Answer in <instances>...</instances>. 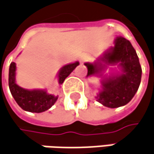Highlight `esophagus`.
Masks as SVG:
<instances>
[{
  "label": "esophagus",
  "instance_id": "obj_1",
  "mask_svg": "<svg viewBox=\"0 0 154 154\" xmlns=\"http://www.w3.org/2000/svg\"><path fill=\"white\" fill-rule=\"evenodd\" d=\"M88 59V56L87 55H82L81 57H80V62L81 63H84V61H86Z\"/></svg>",
  "mask_w": 154,
  "mask_h": 154
}]
</instances>
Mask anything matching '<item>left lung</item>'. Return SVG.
Returning <instances> with one entry per match:
<instances>
[{"label":"left lung","mask_w":154,"mask_h":154,"mask_svg":"<svg viewBox=\"0 0 154 154\" xmlns=\"http://www.w3.org/2000/svg\"><path fill=\"white\" fill-rule=\"evenodd\" d=\"M88 69L87 77L102 76L108 65L118 64L120 74L103 77V90L97 95V101L108 108H118L128 103L137 92L141 80V66L137 53L130 41L123 37H117L115 45L106 51L94 64L85 63Z\"/></svg>","instance_id":"obj_1"}]
</instances>
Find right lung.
I'll return each instance as SVG.
<instances>
[{
  "mask_svg": "<svg viewBox=\"0 0 154 154\" xmlns=\"http://www.w3.org/2000/svg\"><path fill=\"white\" fill-rule=\"evenodd\" d=\"M79 64V62L66 64L63 66L58 72V83L62 84L64 79L70 75L73 70ZM16 64L12 62L9 67L8 85L11 94L18 105L26 111L32 113H41L49 109L56 103L57 97L48 94L45 90H29L20 87L15 83Z\"/></svg>",
  "mask_w": 154,
  "mask_h": 154,
  "instance_id": "right-lung-1",
  "label": "right lung"
}]
</instances>
